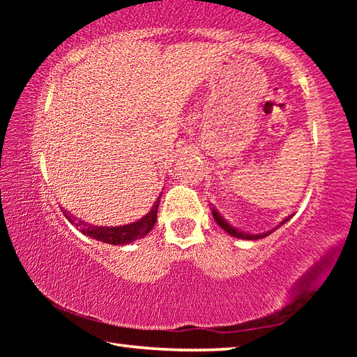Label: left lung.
<instances>
[{
	"mask_svg": "<svg viewBox=\"0 0 357 357\" xmlns=\"http://www.w3.org/2000/svg\"><path fill=\"white\" fill-rule=\"evenodd\" d=\"M211 209H213V217H214V220L217 222V225H219L223 231H227L229 236H233V238H238V239H245V241H253V239H261V238H266V236H269L271 233L273 231H275L277 228L279 227H282L283 223H287L289 219H291L293 215H288L287 219H283L279 225H277L275 228H273V229H269V231H266V233H259V234H250V233H245V231H243V229H238L236 227H233L231 223H229L228 220H225V217H223L219 211H217L213 204H211Z\"/></svg>",
	"mask_w": 357,
	"mask_h": 357,
	"instance_id": "1",
	"label": "left lung"
}]
</instances>
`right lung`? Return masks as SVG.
<instances>
[{
  "label": "right lung",
  "instance_id": "1",
  "mask_svg": "<svg viewBox=\"0 0 357 357\" xmlns=\"http://www.w3.org/2000/svg\"><path fill=\"white\" fill-rule=\"evenodd\" d=\"M160 203V195L157 197V200L154 202L153 206H151V211L148 214H144L142 219H138L137 222L128 223V225H119V227H98V225H91V223H86L78 217L72 215L69 211L63 209V214L66 215L72 225H75L83 234L93 238L96 241H100V243H107L112 245H126L134 243V241L144 238L146 234L153 229L154 223L157 220V208H159Z\"/></svg>",
  "mask_w": 357,
  "mask_h": 357
}]
</instances>
